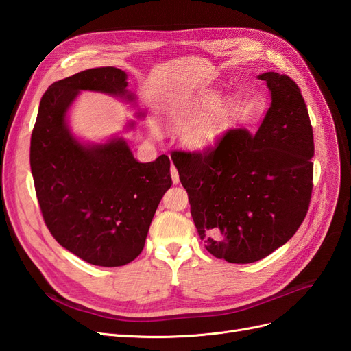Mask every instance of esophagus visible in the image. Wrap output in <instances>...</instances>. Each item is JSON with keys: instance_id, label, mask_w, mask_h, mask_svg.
Returning a JSON list of instances; mask_svg holds the SVG:
<instances>
[{"instance_id": "esophagus-1", "label": "esophagus", "mask_w": 351, "mask_h": 351, "mask_svg": "<svg viewBox=\"0 0 351 351\" xmlns=\"http://www.w3.org/2000/svg\"><path fill=\"white\" fill-rule=\"evenodd\" d=\"M171 177H173V183L177 184L180 182V177H178V171L174 165H171Z\"/></svg>"}]
</instances>
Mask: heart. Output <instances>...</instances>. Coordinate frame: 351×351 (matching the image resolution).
<instances>
[{
	"label": "heart",
	"instance_id": "heart-1",
	"mask_svg": "<svg viewBox=\"0 0 351 351\" xmlns=\"http://www.w3.org/2000/svg\"><path fill=\"white\" fill-rule=\"evenodd\" d=\"M218 104V95L210 92L177 104L169 111L168 121L182 130L183 143L192 151H205L214 143L226 125V104Z\"/></svg>",
	"mask_w": 351,
	"mask_h": 351
}]
</instances>
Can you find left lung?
<instances>
[{"label":"left lung","instance_id":"1","mask_svg":"<svg viewBox=\"0 0 351 351\" xmlns=\"http://www.w3.org/2000/svg\"><path fill=\"white\" fill-rule=\"evenodd\" d=\"M259 79L272 101L256 133L230 129L205 151L171 154L206 250L230 263L256 262L281 247L312 197L313 130L302 90L285 74Z\"/></svg>","mask_w":351,"mask_h":351}]
</instances>
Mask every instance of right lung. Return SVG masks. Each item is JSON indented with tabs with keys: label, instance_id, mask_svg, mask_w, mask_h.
I'll return each mask as SVG.
<instances>
[{
	"label": "right lung",
	"instance_id": "1",
	"mask_svg": "<svg viewBox=\"0 0 351 351\" xmlns=\"http://www.w3.org/2000/svg\"><path fill=\"white\" fill-rule=\"evenodd\" d=\"M125 73L89 69L52 83L39 104L30 137V169L45 226L62 247L98 267L139 256L155 210L173 180L169 158L136 161L125 141L83 146L66 112L79 90L127 95Z\"/></svg>",
	"mask_w": 351,
	"mask_h": 351
}]
</instances>
